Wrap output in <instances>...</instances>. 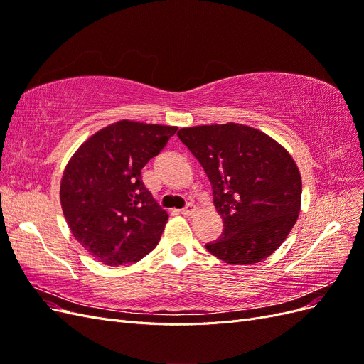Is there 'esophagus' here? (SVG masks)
<instances>
[{
	"instance_id": "34e87169",
	"label": "esophagus",
	"mask_w": 364,
	"mask_h": 364,
	"mask_svg": "<svg viewBox=\"0 0 364 364\" xmlns=\"http://www.w3.org/2000/svg\"><path fill=\"white\" fill-rule=\"evenodd\" d=\"M182 214L185 215V217H193L194 214H196V206L194 205H186L183 209H182Z\"/></svg>"
}]
</instances>
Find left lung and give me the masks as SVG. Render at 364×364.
I'll list each match as a JSON object with an SVG mask.
<instances>
[{
    "instance_id": "8db88e82",
    "label": "left lung",
    "mask_w": 364,
    "mask_h": 364,
    "mask_svg": "<svg viewBox=\"0 0 364 364\" xmlns=\"http://www.w3.org/2000/svg\"><path fill=\"white\" fill-rule=\"evenodd\" d=\"M179 139L213 186L223 234L205 247L234 266L269 258L301 211V173L290 153L264 132L228 123L183 127Z\"/></svg>"
}]
</instances>
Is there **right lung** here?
I'll list each match as a JSON object with an SVG mask.
<instances>
[{
  "mask_svg": "<svg viewBox=\"0 0 364 364\" xmlns=\"http://www.w3.org/2000/svg\"><path fill=\"white\" fill-rule=\"evenodd\" d=\"M176 126L121 119L100 129L68 161L60 205L74 238L95 259L118 267L156 247L168 214L141 179Z\"/></svg>",
  "mask_w": 364,
  "mask_h": 364,
  "instance_id": "1",
  "label": "right lung"
}]
</instances>
